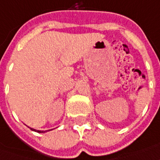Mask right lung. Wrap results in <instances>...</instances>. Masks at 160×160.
Listing matches in <instances>:
<instances>
[{
    "mask_svg": "<svg viewBox=\"0 0 160 160\" xmlns=\"http://www.w3.org/2000/svg\"><path fill=\"white\" fill-rule=\"evenodd\" d=\"M31 130H32V131H35V132H38V133H45V132H47V131H41V130H36V129H33V128H30ZM48 131H49V130H48Z\"/></svg>",
    "mask_w": 160,
    "mask_h": 160,
    "instance_id": "obj_1",
    "label": "right lung"
}]
</instances>
